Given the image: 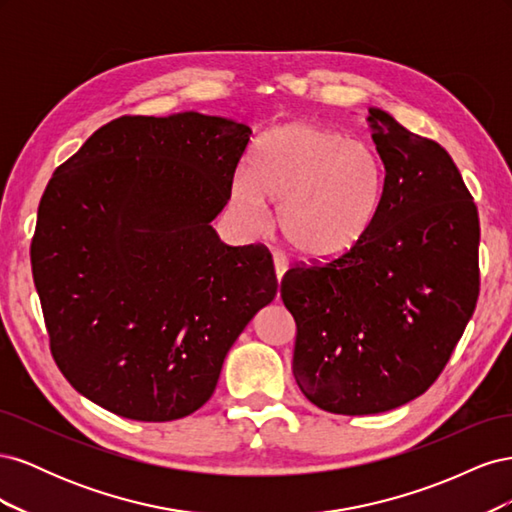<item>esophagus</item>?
<instances>
[{
	"instance_id": "34e87169",
	"label": "esophagus",
	"mask_w": 512,
	"mask_h": 512,
	"mask_svg": "<svg viewBox=\"0 0 512 512\" xmlns=\"http://www.w3.org/2000/svg\"><path fill=\"white\" fill-rule=\"evenodd\" d=\"M273 267H275L277 282H280L282 277H284V273H286V269H288V258L284 254H280V252H275L273 254Z\"/></svg>"
}]
</instances>
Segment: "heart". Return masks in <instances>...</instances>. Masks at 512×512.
I'll list each match as a JSON object with an SVG mask.
<instances>
[{
	"instance_id": "b5f03b06",
	"label": "heart",
	"mask_w": 512,
	"mask_h": 512,
	"mask_svg": "<svg viewBox=\"0 0 512 512\" xmlns=\"http://www.w3.org/2000/svg\"><path fill=\"white\" fill-rule=\"evenodd\" d=\"M382 164L363 141L314 123H288L260 138L250 170L230 185V203L250 228L277 226L303 256L333 258L359 243L382 196Z\"/></svg>"
}]
</instances>
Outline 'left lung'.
<instances>
[{
  "label": "left lung",
  "mask_w": 512,
  "mask_h": 512,
  "mask_svg": "<svg viewBox=\"0 0 512 512\" xmlns=\"http://www.w3.org/2000/svg\"><path fill=\"white\" fill-rule=\"evenodd\" d=\"M384 164L365 237L327 265H297L282 301L297 322L292 374L333 414H378L423 395L474 314L478 211L459 168L436 141L369 108Z\"/></svg>",
  "instance_id": "1"
}]
</instances>
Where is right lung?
Wrapping results in <instances>:
<instances>
[{
	"label": "right lung",
	"mask_w": 512,
	"mask_h": 512,
	"mask_svg": "<svg viewBox=\"0 0 512 512\" xmlns=\"http://www.w3.org/2000/svg\"><path fill=\"white\" fill-rule=\"evenodd\" d=\"M250 136L245 123L192 111L126 115L46 185L32 271L51 354L104 410L147 423L196 412L273 301L267 247L226 245L211 226Z\"/></svg>",
	"instance_id": "add662e5"
}]
</instances>
